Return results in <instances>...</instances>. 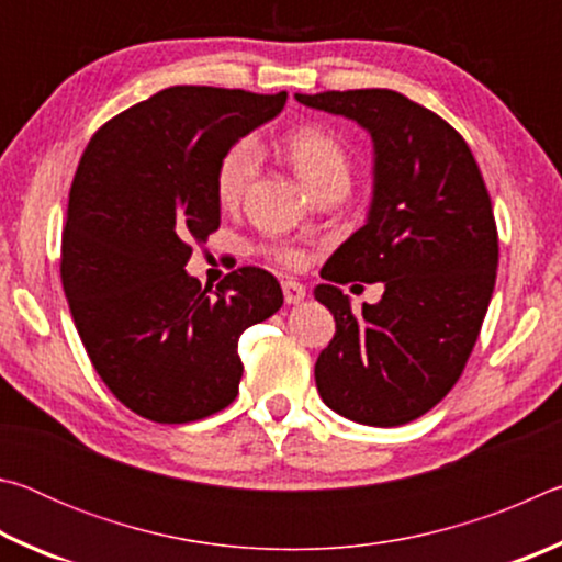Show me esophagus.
Returning <instances> with one entry per match:
<instances>
[{
  "label": "esophagus",
  "mask_w": 562,
  "mask_h": 562,
  "mask_svg": "<svg viewBox=\"0 0 562 562\" xmlns=\"http://www.w3.org/2000/svg\"><path fill=\"white\" fill-rule=\"evenodd\" d=\"M282 294H284V302H288V304H300L304 297H307V292H304L302 284L294 282V280L282 282Z\"/></svg>",
  "instance_id": "esophagus-1"
}]
</instances>
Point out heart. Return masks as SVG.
Returning <instances> with one entry per match:
<instances>
[{
	"instance_id": "heart-1",
	"label": "heart",
	"mask_w": 562,
	"mask_h": 562,
	"mask_svg": "<svg viewBox=\"0 0 562 562\" xmlns=\"http://www.w3.org/2000/svg\"><path fill=\"white\" fill-rule=\"evenodd\" d=\"M282 154L290 160L294 173L312 193L339 190L347 193L351 183V158L341 140L327 128L315 123H302L284 133ZM260 173V150L250 138H240L225 150L215 170V193L223 205H235L250 190ZM262 255L282 268H300L304 262L302 250L284 243L262 245Z\"/></svg>"
}]
</instances>
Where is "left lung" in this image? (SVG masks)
<instances>
[{"instance_id": "obj_1", "label": "left lung", "mask_w": 562, "mask_h": 562, "mask_svg": "<svg viewBox=\"0 0 562 562\" xmlns=\"http://www.w3.org/2000/svg\"><path fill=\"white\" fill-rule=\"evenodd\" d=\"M304 106L357 121L374 140L367 225L331 255L315 297L337 331L315 364L322 402L351 422L402 426L463 374L498 268L488 188L469 144L439 113L389 89L294 93ZM384 281L361 313L339 283Z\"/></svg>"}]
</instances>
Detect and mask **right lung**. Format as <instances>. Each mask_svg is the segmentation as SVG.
Listing matches in <instances>:
<instances>
[{
  "label": "right lung",
  "mask_w": 562,
  "mask_h": 562,
  "mask_svg": "<svg viewBox=\"0 0 562 562\" xmlns=\"http://www.w3.org/2000/svg\"><path fill=\"white\" fill-rule=\"evenodd\" d=\"M288 93L170 87L93 133L61 233V284L83 349L133 414L188 424L237 396V339L282 307L280 282L237 268L215 292L183 270L221 227L215 170Z\"/></svg>",
  "instance_id": "obj_1"
}]
</instances>
